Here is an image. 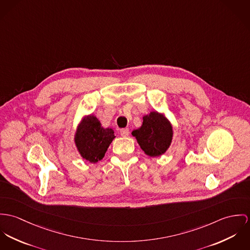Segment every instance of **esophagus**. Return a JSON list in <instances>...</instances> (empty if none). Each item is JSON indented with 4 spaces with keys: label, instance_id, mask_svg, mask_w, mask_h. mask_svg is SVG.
I'll use <instances>...</instances> for the list:
<instances>
[{
    "label": "esophagus",
    "instance_id": "34e87169",
    "mask_svg": "<svg viewBox=\"0 0 250 250\" xmlns=\"http://www.w3.org/2000/svg\"><path fill=\"white\" fill-rule=\"evenodd\" d=\"M120 133H121L122 136L126 137V136L129 135V129H128V128H122V129L120 130Z\"/></svg>",
    "mask_w": 250,
    "mask_h": 250
}]
</instances>
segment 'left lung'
<instances>
[{"instance_id": "obj_1", "label": "left lung", "mask_w": 250, "mask_h": 250, "mask_svg": "<svg viewBox=\"0 0 250 250\" xmlns=\"http://www.w3.org/2000/svg\"><path fill=\"white\" fill-rule=\"evenodd\" d=\"M131 134L146 155L158 157L168 149L173 137V128L164 112L151 111L144 115L142 125L133 129Z\"/></svg>"}]
</instances>
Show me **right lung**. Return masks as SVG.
Instances as JSON below:
<instances>
[{
  "mask_svg": "<svg viewBox=\"0 0 250 250\" xmlns=\"http://www.w3.org/2000/svg\"><path fill=\"white\" fill-rule=\"evenodd\" d=\"M116 136L110 127H103L99 119L85 115L79 123L74 142L80 155L90 163H97L104 157Z\"/></svg>",
  "mask_w": 250,
  "mask_h": 250,
  "instance_id": "right-lung-1",
  "label": "right lung"
}]
</instances>
